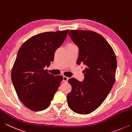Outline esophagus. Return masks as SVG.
Segmentation results:
<instances>
[{
    "mask_svg": "<svg viewBox=\"0 0 132 132\" xmlns=\"http://www.w3.org/2000/svg\"><path fill=\"white\" fill-rule=\"evenodd\" d=\"M69 78L68 77H66V76H63V81L64 82H68V80Z\"/></svg>",
    "mask_w": 132,
    "mask_h": 132,
    "instance_id": "1",
    "label": "esophagus"
}]
</instances>
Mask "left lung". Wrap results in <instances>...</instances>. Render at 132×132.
<instances>
[{"mask_svg": "<svg viewBox=\"0 0 132 132\" xmlns=\"http://www.w3.org/2000/svg\"><path fill=\"white\" fill-rule=\"evenodd\" d=\"M68 35L79 48L77 64L85 67L83 81L68 80L71 86L67 95L68 106L76 113L88 114L101 105L112 88L117 57L110 45L98 33L70 30Z\"/></svg>", "mask_w": 132, "mask_h": 132, "instance_id": "obj_1", "label": "left lung"}]
</instances>
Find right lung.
<instances>
[{"instance_id":"1","label":"right lung","mask_w":132,"mask_h":132,"mask_svg":"<svg viewBox=\"0 0 132 132\" xmlns=\"http://www.w3.org/2000/svg\"><path fill=\"white\" fill-rule=\"evenodd\" d=\"M69 30L35 35L22 45L12 70V80L20 100L31 111H43L50 105L63 80L44 70L54 59Z\"/></svg>"}]
</instances>
